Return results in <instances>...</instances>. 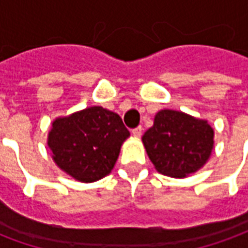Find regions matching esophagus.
<instances>
[{
  "mask_svg": "<svg viewBox=\"0 0 248 248\" xmlns=\"http://www.w3.org/2000/svg\"><path fill=\"white\" fill-rule=\"evenodd\" d=\"M142 126H138V127H135L131 133H133V135H134L135 138H140V135H142Z\"/></svg>",
  "mask_w": 248,
  "mask_h": 248,
  "instance_id": "34e87169",
  "label": "esophagus"
}]
</instances>
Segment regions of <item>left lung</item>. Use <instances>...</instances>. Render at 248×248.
<instances>
[{"label":"left lung","instance_id":"obj_1","mask_svg":"<svg viewBox=\"0 0 248 248\" xmlns=\"http://www.w3.org/2000/svg\"><path fill=\"white\" fill-rule=\"evenodd\" d=\"M146 153L158 172L186 178L202 169L214 149V129L206 119L163 108L142 137Z\"/></svg>","mask_w":248,"mask_h":248}]
</instances>
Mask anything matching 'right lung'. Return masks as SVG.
<instances>
[{
  "label": "right lung",
  "instance_id": "1",
  "mask_svg": "<svg viewBox=\"0 0 248 248\" xmlns=\"http://www.w3.org/2000/svg\"><path fill=\"white\" fill-rule=\"evenodd\" d=\"M129 137L118 114L92 106L54 119L47 146L62 171L78 182L92 183L111 172Z\"/></svg>",
  "mask_w": 248,
  "mask_h": 248
}]
</instances>
